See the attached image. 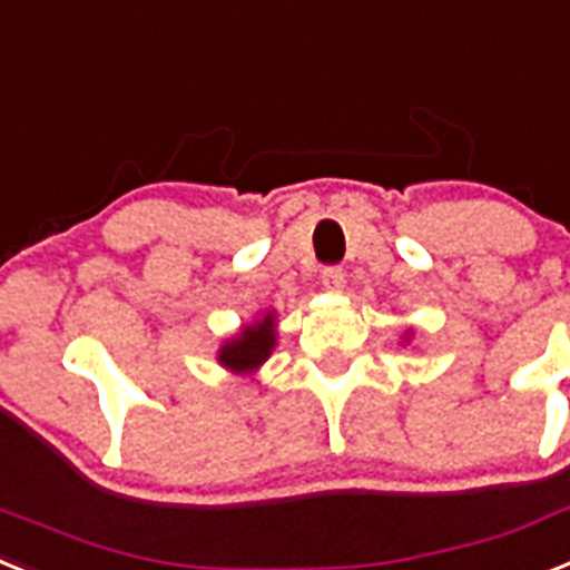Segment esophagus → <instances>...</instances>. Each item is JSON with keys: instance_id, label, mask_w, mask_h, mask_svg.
Returning <instances> with one entry per match:
<instances>
[{"instance_id": "1", "label": "esophagus", "mask_w": 570, "mask_h": 570, "mask_svg": "<svg viewBox=\"0 0 570 570\" xmlns=\"http://www.w3.org/2000/svg\"><path fill=\"white\" fill-rule=\"evenodd\" d=\"M320 279H323L325 291H343L345 271L340 265H328V267H323V276H320Z\"/></svg>"}]
</instances>
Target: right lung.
<instances>
[{
	"mask_svg": "<svg viewBox=\"0 0 570 570\" xmlns=\"http://www.w3.org/2000/svg\"><path fill=\"white\" fill-rule=\"evenodd\" d=\"M274 317L267 314L262 323L250 325L242 332V337H236L233 343H227L218 354V360L225 363L227 368H236V372H245V368H256L259 363H265L271 348H274Z\"/></svg>",
	"mask_w": 570,
	"mask_h": 570,
	"instance_id": "1",
	"label": "right lung"
}]
</instances>
